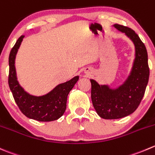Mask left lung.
Here are the masks:
<instances>
[{
  "label": "left lung",
  "mask_w": 155,
  "mask_h": 155,
  "mask_svg": "<svg viewBox=\"0 0 155 155\" xmlns=\"http://www.w3.org/2000/svg\"><path fill=\"white\" fill-rule=\"evenodd\" d=\"M113 26L124 33L135 46V59L127 79L117 88L101 85L94 79L91 84V101L100 117L120 119L133 114L139 107L149 79L148 53L139 35L128 27L114 24Z\"/></svg>",
  "instance_id": "1"
}]
</instances>
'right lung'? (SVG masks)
Wrapping results in <instances>:
<instances>
[{"label":"right lung","mask_w":155,"mask_h":155,"mask_svg":"<svg viewBox=\"0 0 155 155\" xmlns=\"http://www.w3.org/2000/svg\"><path fill=\"white\" fill-rule=\"evenodd\" d=\"M24 37L21 35L18 38L10 53L9 86L16 104L25 117L40 122L56 120L65 112L67 96L78 82L79 76H76L67 82L59 84L44 95L36 96L27 92L18 82L15 67L16 54Z\"/></svg>","instance_id":"1"}]
</instances>
